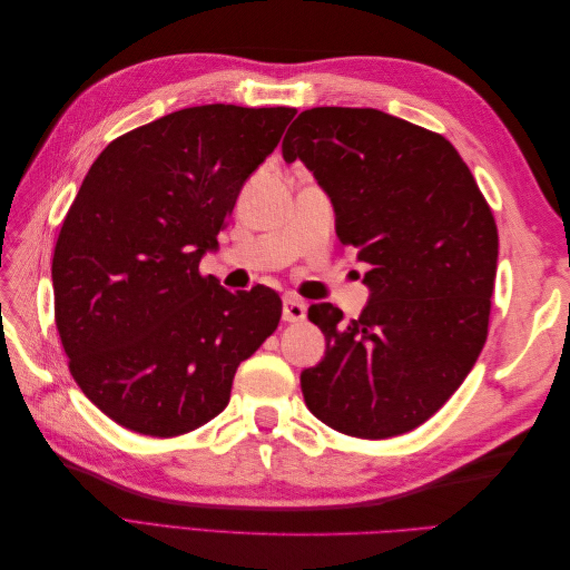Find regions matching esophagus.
<instances>
[{"instance_id":"1","label":"esophagus","mask_w":570,"mask_h":570,"mask_svg":"<svg viewBox=\"0 0 570 570\" xmlns=\"http://www.w3.org/2000/svg\"><path fill=\"white\" fill-rule=\"evenodd\" d=\"M306 318V304L297 297L287 295L283 299V321L287 323H297V321H304Z\"/></svg>"}]
</instances>
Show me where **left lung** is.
I'll use <instances>...</instances> for the list:
<instances>
[{
    "label": "left lung",
    "mask_w": 570,
    "mask_h": 570,
    "mask_svg": "<svg viewBox=\"0 0 570 570\" xmlns=\"http://www.w3.org/2000/svg\"><path fill=\"white\" fill-rule=\"evenodd\" d=\"M283 159L312 170L340 243L368 264L358 318L308 306L325 356L302 371L304 402L344 435L409 433L459 390L488 340L499 254L490 206L450 140L377 109L302 111Z\"/></svg>",
    "instance_id": "obj_1"
}]
</instances>
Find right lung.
Segmentation results:
<instances>
[{"label": "right lung", "instance_id": "right-lung-1", "mask_svg": "<svg viewBox=\"0 0 570 570\" xmlns=\"http://www.w3.org/2000/svg\"><path fill=\"white\" fill-rule=\"evenodd\" d=\"M295 114L180 109L120 135L85 176L51 262L57 327L78 387L132 433L209 423L278 327V292L233 295L199 262Z\"/></svg>", "mask_w": 570, "mask_h": 570}]
</instances>
